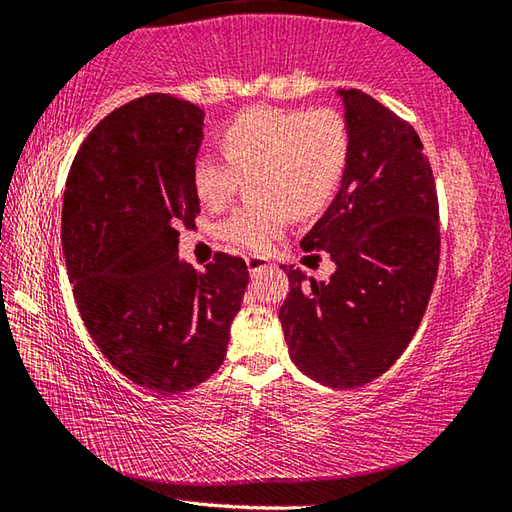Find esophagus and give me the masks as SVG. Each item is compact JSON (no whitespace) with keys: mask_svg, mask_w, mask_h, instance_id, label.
<instances>
[{"mask_svg":"<svg viewBox=\"0 0 512 512\" xmlns=\"http://www.w3.org/2000/svg\"><path fill=\"white\" fill-rule=\"evenodd\" d=\"M246 266H248L250 275H257L259 271H264V268L268 266V259L259 257V255H250V257H246Z\"/></svg>","mask_w":512,"mask_h":512,"instance_id":"34e87169","label":"esophagus"}]
</instances>
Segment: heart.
Segmentation results:
<instances>
[{
  "label": "heart",
  "mask_w": 512,
  "mask_h": 512,
  "mask_svg": "<svg viewBox=\"0 0 512 512\" xmlns=\"http://www.w3.org/2000/svg\"><path fill=\"white\" fill-rule=\"evenodd\" d=\"M226 158L205 153L194 162V192L205 207L235 201L241 180L253 173V196L225 219L221 235L232 246L266 250L282 235L291 210L311 214L327 203L343 176L350 133L332 108L282 110L255 106L232 117L221 131Z\"/></svg>",
  "instance_id": "obj_1"
}]
</instances>
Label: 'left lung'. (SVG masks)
I'll return each instance as SVG.
<instances>
[{"mask_svg":"<svg viewBox=\"0 0 512 512\" xmlns=\"http://www.w3.org/2000/svg\"><path fill=\"white\" fill-rule=\"evenodd\" d=\"M350 133L341 187L302 250L334 262L329 282L282 266L280 323L291 361L318 384L357 388L409 348L436 284L438 196L413 126L361 90H336ZM307 257H302L305 262Z\"/></svg>","mask_w":512,"mask_h":512,"instance_id":"1","label":"left lung"}]
</instances>
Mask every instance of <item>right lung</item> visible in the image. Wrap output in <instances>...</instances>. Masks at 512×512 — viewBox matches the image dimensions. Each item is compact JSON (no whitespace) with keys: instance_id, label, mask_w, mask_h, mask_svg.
I'll return each instance as SVG.
<instances>
[{"instance_id":"1","label":"right lung","mask_w":512,"mask_h":512,"mask_svg":"<svg viewBox=\"0 0 512 512\" xmlns=\"http://www.w3.org/2000/svg\"><path fill=\"white\" fill-rule=\"evenodd\" d=\"M205 112L149 94L99 121L67 176L63 253L92 341L149 391H189L219 370L248 268L216 253L205 271L178 257V225L201 212L194 162Z\"/></svg>"}]
</instances>
